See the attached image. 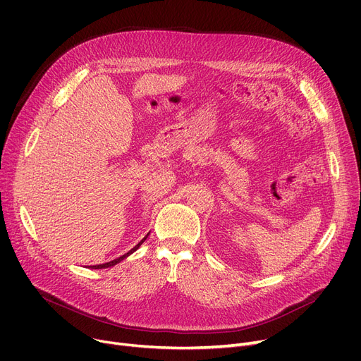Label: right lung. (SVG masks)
<instances>
[{
	"mask_svg": "<svg viewBox=\"0 0 361 361\" xmlns=\"http://www.w3.org/2000/svg\"><path fill=\"white\" fill-rule=\"evenodd\" d=\"M146 238H147V237H145V238H143V240H142V241H140V243H139L137 245H135V247H133V249H131V250H130L128 253H126V255L120 256L118 259H114V260H111V262H108V263H102V264H94V267H90V268H93V269H102V268H104V269H105V268L114 267V264H117V263H120V262H121L123 259H126V257H127L128 255H131L133 252H136V250H137V249L140 247V244H142V243H143V241H145Z\"/></svg>",
	"mask_w": 361,
	"mask_h": 361,
	"instance_id": "obj_1",
	"label": "right lung"
}]
</instances>
